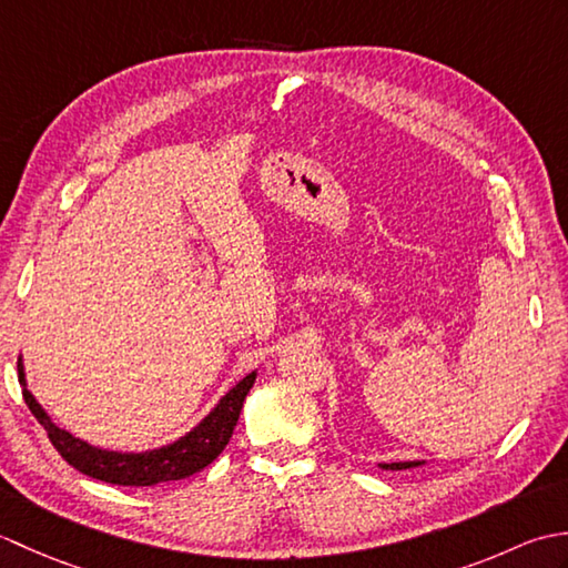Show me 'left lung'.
Returning a JSON list of instances; mask_svg holds the SVG:
<instances>
[{"label":"left lung","mask_w":568,"mask_h":568,"mask_svg":"<svg viewBox=\"0 0 568 568\" xmlns=\"http://www.w3.org/2000/svg\"><path fill=\"white\" fill-rule=\"evenodd\" d=\"M383 468H397V470H400V468H415V466H422V462H395V464H381Z\"/></svg>","instance_id":"1"}]
</instances>
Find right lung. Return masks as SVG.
Returning a JSON list of instances; mask_svg holds the SVG:
<instances>
[{"instance_id": "obj_1", "label": "right lung", "mask_w": 568, "mask_h": 568, "mask_svg": "<svg viewBox=\"0 0 568 568\" xmlns=\"http://www.w3.org/2000/svg\"><path fill=\"white\" fill-rule=\"evenodd\" d=\"M253 381H256V373H248L244 381L236 383L234 388L222 397L220 405H216L195 429L185 434L183 439L168 444L163 449L143 454H119L94 449L88 442L75 439L70 432L55 427L51 417L43 413V407L36 403L33 395L29 393L27 381H23V366L19 361V383L23 385V400H27L33 417L41 422V427L45 429L48 439H51L58 454L84 476L104 480V484L136 488L187 478L192 474H197L204 466H210L214 458L224 452L229 439H232L241 407H244L246 395L253 388Z\"/></svg>"}]
</instances>
